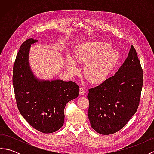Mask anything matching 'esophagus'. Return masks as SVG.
<instances>
[{"label": "esophagus", "mask_w": 154, "mask_h": 154, "mask_svg": "<svg viewBox=\"0 0 154 154\" xmlns=\"http://www.w3.org/2000/svg\"><path fill=\"white\" fill-rule=\"evenodd\" d=\"M85 89L83 87H80L79 89V94L80 95H83V94H85Z\"/></svg>", "instance_id": "obj_1"}]
</instances>
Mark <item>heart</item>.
Segmentation results:
<instances>
[{
    "instance_id": "b5f03b06",
    "label": "heart",
    "mask_w": 154,
    "mask_h": 154,
    "mask_svg": "<svg viewBox=\"0 0 154 154\" xmlns=\"http://www.w3.org/2000/svg\"><path fill=\"white\" fill-rule=\"evenodd\" d=\"M75 60L85 64L83 73L86 79L93 84L105 81L117 66L120 54L109 44L101 41L85 42L77 45ZM67 64L71 73H77L78 68L73 59L67 57Z\"/></svg>"
}]
</instances>
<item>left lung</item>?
<instances>
[{"mask_svg":"<svg viewBox=\"0 0 154 154\" xmlns=\"http://www.w3.org/2000/svg\"><path fill=\"white\" fill-rule=\"evenodd\" d=\"M142 85V69L131 45L115 75L89 90L88 117L92 128L103 135L122 128L138 109Z\"/></svg>","mask_w":154,"mask_h":154,"instance_id":"8db88e82","label":"left lung"}]
</instances>
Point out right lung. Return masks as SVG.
Returning <instances> with one entry per match:
<instances>
[{"instance_id": "add662e5", "label": "right lung", "mask_w": 154, "mask_h": 154, "mask_svg": "<svg viewBox=\"0 0 154 154\" xmlns=\"http://www.w3.org/2000/svg\"><path fill=\"white\" fill-rule=\"evenodd\" d=\"M33 38L23 43L13 67L12 83L18 109L35 129L45 134L56 132L63 125L66 104L79 95V87L73 81L40 79L29 63Z\"/></svg>"}]
</instances>
